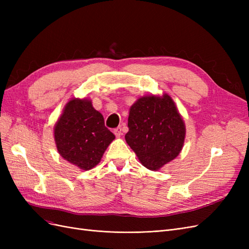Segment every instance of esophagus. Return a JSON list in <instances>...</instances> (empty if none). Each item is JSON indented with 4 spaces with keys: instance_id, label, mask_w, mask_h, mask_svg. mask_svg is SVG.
<instances>
[{
    "instance_id": "34e87169",
    "label": "esophagus",
    "mask_w": 249,
    "mask_h": 249,
    "mask_svg": "<svg viewBox=\"0 0 249 249\" xmlns=\"http://www.w3.org/2000/svg\"><path fill=\"white\" fill-rule=\"evenodd\" d=\"M114 134H115V136H116L117 138H119V137L123 135V127H122V126L116 127V129L114 130Z\"/></svg>"
}]
</instances>
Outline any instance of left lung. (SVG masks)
Returning a JSON list of instances; mask_svg holds the SVG:
<instances>
[{
    "label": "left lung",
    "mask_w": 249,
    "mask_h": 249,
    "mask_svg": "<svg viewBox=\"0 0 249 249\" xmlns=\"http://www.w3.org/2000/svg\"><path fill=\"white\" fill-rule=\"evenodd\" d=\"M127 126L125 141L149 170L175 160L184 146L185 123L167 93L139 97L130 108Z\"/></svg>",
    "instance_id": "1"
}]
</instances>
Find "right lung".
Returning <instances> with one entry per match:
<instances>
[{
	"instance_id": "obj_1",
	"label": "right lung",
	"mask_w": 249,
	"mask_h": 249,
	"mask_svg": "<svg viewBox=\"0 0 249 249\" xmlns=\"http://www.w3.org/2000/svg\"><path fill=\"white\" fill-rule=\"evenodd\" d=\"M54 139L59 155L82 170L101 162L114 134L105 126L104 117L91 100L71 99L54 126Z\"/></svg>"
}]
</instances>
